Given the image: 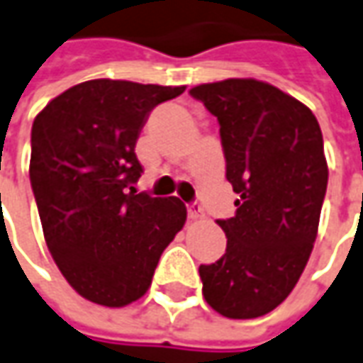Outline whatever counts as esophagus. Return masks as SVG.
Wrapping results in <instances>:
<instances>
[{
  "instance_id": "1",
  "label": "esophagus",
  "mask_w": 363,
  "mask_h": 363,
  "mask_svg": "<svg viewBox=\"0 0 363 363\" xmlns=\"http://www.w3.org/2000/svg\"><path fill=\"white\" fill-rule=\"evenodd\" d=\"M186 214H189V218H192V220L202 218L201 204H199V202H189V204H186Z\"/></svg>"
}]
</instances>
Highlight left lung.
I'll return each mask as SVG.
<instances>
[{
	"instance_id": "1",
	"label": "left lung",
	"mask_w": 363,
	"mask_h": 363,
	"mask_svg": "<svg viewBox=\"0 0 363 363\" xmlns=\"http://www.w3.org/2000/svg\"><path fill=\"white\" fill-rule=\"evenodd\" d=\"M216 117L226 181L240 196L233 218L216 220L226 252L201 264L202 294L234 320L264 316L298 282L316 240L328 164L314 113L256 79L191 89Z\"/></svg>"
}]
</instances>
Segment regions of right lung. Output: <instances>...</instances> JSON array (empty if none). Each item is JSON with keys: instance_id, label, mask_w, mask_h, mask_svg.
Returning a JSON list of instances; mask_svg holds the SVG:
<instances>
[{"instance_id": "obj_1", "label": "right lung", "mask_w": 363, "mask_h": 363, "mask_svg": "<svg viewBox=\"0 0 363 363\" xmlns=\"http://www.w3.org/2000/svg\"><path fill=\"white\" fill-rule=\"evenodd\" d=\"M184 87L93 79L55 97L31 127L29 181L49 252L83 298L121 308L149 290L186 220L177 196L135 191V145L150 111Z\"/></svg>"}]
</instances>
